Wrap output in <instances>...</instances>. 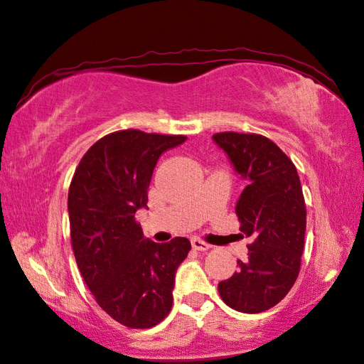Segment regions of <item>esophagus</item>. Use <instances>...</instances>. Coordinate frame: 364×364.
Masks as SVG:
<instances>
[{
    "label": "esophagus",
    "instance_id": "1",
    "mask_svg": "<svg viewBox=\"0 0 364 364\" xmlns=\"http://www.w3.org/2000/svg\"><path fill=\"white\" fill-rule=\"evenodd\" d=\"M191 244H192V249L200 250V252H205V250H208V249H210V247H211L208 242L202 241V239H197V237L192 239Z\"/></svg>",
    "mask_w": 364,
    "mask_h": 364
}]
</instances>
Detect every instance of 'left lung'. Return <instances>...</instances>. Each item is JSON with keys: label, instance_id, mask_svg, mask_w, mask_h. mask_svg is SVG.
Returning <instances> with one entry per match:
<instances>
[{"label": "left lung", "instance_id": "left-lung-1", "mask_svg": "<svg viewBox=\"0 0 364 364\" xmlns=\"http://www.w3.org/2000/svg\"><path fill=\"white\" fill-rule=\"evenodd\" d=\"M214 142L247 180L236 203L242 235L252 237L247 258L219 283L222 300L241 313L275 306L296 283L305 244L306 208L292 161L259 134L218 133Z\"/></svg>", "mask_w": 364, "mask_h": 364}]
</instances>
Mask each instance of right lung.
Segmentation results:
<instances>
[{
	"label": "right lung",
	"instance_id": "obj_1",
	"mask_svg": "<svg viewBox=\"0 0 364 364\" xmlns=\"http://www.w3.org/2000/svg\"><path fill=\"white\" fill-rule=\"evenodd\" d=\"M123 129L90 146L68 189L72 247L97 304L129 328H150L172 310L178 266L191 242H153L136 211L146 206L153 170L164 151L186 141Z\"/></svg>",
	"mask_w": 364,
	"mask_h": 364
}]
</instances>
